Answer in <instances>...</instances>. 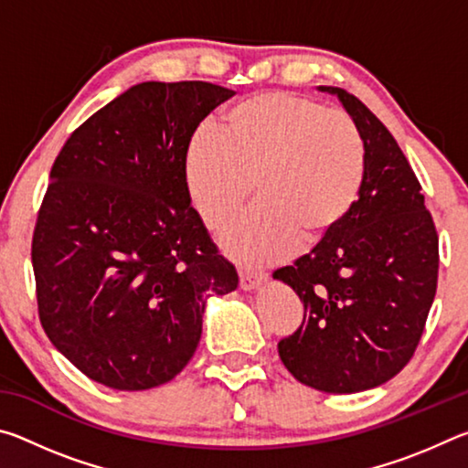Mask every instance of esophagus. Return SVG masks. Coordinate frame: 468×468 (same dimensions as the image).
I'll use <instances>...</instances> for the list:
<instances>
[{"instance_id":"1","label":"esophagus","mask_w":468,"mask_h":468,"mask_svg":"<svg viewBox=\"0 0 468 468\" xmlns=\"http://www.w3.org/2000/svg\"><path fill=\"white\" fill-rule=\"evenodd\" d=\"M266 279H268V274H264V272L241 271L239 272V287L243 291H253V289H258L262 282H266Z\"/></svg>"}]
</instances>
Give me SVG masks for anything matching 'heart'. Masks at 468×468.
<instances>
[{
  "label": "heart",
  "instance_id": "heart-1",
  "mask_svg": "<svg viewBox=\"0 0 468 468\" xmlns=\"http://www.w3.org/2000/svg\"><path fill=\"white\" fill-rule=\"evenodd\" d=\"M367 154L343 111L295 92H264L229 107L218 136L197 132L184 153L189 197L206 227H227L256 181L260 202L223 237L248 264H271L335 237L357 208Z\"/></svg>",
  "mask_w": 468,
  "mask_h": 468
}]
</instances>
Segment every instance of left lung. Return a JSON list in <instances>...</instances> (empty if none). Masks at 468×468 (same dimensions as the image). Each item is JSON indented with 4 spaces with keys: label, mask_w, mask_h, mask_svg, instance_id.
<instances>
[{
    "label": "left lung",
    "mask_w": 468,
    "mask_h": 468,
    "mask_svg": "<svg viewBox=\"0 0 468 468\" xmlns=\"http://www.w3.org/2000/svg\"><path fill=\"white\" fill-rule=\"evenodd\" d=\"M366 144L367 173L346 225L272 276L297 292L303 322L279 343L292 378L328 394L388 382L413 357L438 287V233L413 169L386 125L336 86Z\"/></svg>",
    "instance_id": "left-lung-1"
}]
</instances>
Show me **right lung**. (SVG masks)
I'll return each mask as SVG.
<instances>
[{
	"instance_id": "right-lung-1",
	"label": "right lung",
	"mask_w": 468,
	"mask_h": 468,
	"mask_svg": "<svg viewBox=\"0 0 468 468\" xmlns=\"http://www.w3.org/2000/svg\"><path fill=\"white\" fill-rule=\"evenodd\" d=\"M233 90L142 82L63 144L33 235L38 318L94 382L148 390L194 357L212 295L239 276L192 208L184 153Z\"/></svg>"
}]
</instances>
